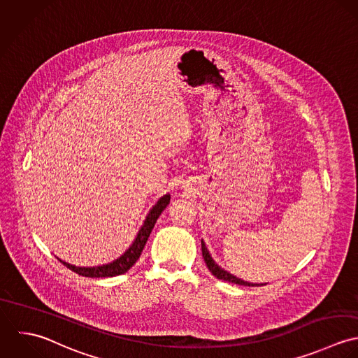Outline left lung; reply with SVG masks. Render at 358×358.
Returning a JSON list of instances; mask_svg holds the SVG:
<instances>
[{"instance_id": "1", "label": "left lung", "mask_w": 358, "mask_h": 358, "mask_svg": "<svg viewBox=\"0 0 358 358\" xmlns=\"http://www.w3.org/2000/svg\"><path fill=\"white\" fill-rule=\"evenodd\" d=\"M202 256H203V259H205V263H206V266H208L209 271H210V273L215 275V278H218V280H222V281H228V282H232V284H238V285H266V284H252V282L243 281V280H241V278H236L235 275L229 274V273H228V271H225L224 268H221V267H220V266L215 263V260H213V257L210 256V253H209V250H208V248H206V243L203 242V239H202Z\"/></svg>"}]
</instances>
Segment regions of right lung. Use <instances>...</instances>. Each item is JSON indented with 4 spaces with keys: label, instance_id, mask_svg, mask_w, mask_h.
Listing matches in <instances>:
<instances>
[{
    "label": "right lung",
    "instance_id": "add662e5",
    "mask_svg": "<svg viewBox=\"0 0 358 358\" xmlns=\"http://www.w3.org/2000/svg\"><path fill=\"white\" fill-rule=\"evenodd\" d=\"M170 203V194L163 195L149 210V213L146 215V218L143 220V227L140 228L134 242L130 245V248L116 260H113L112 263L108 264H102V266H95V267H77L69 264L64 260H61L58 257V260L66 266L69 270L74 271L78 275L83 277H88V278H105V277H116L120 274L127 273L134 264L136 262L140 259L141 253H143V246L156 224V220L159 218V215H162V212L167 208V205Z\"/></svg>",
    "mask_w": 358,
    "mask_h": 358
}]
</instances>
